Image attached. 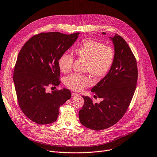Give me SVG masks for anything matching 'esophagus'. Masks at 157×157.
Returning a JSON list of instances; mask_svg holds the SVG:
<instances>
[{
    "instance_id": "obj_1",
    "label": "esophagus",
    "mask_w": 157,
    "mask_h": 157,
    "mask_svg": "<svg viewBox=\"0 0 157 157\" xmlns=\"http://www.w3.org/2000/svg\"><path fill=\"white\" fill-rule=\"evenodd\" d=\"M71 95H72V97H73V98H75V97L79 96V94H78V93H73L72 94H71Z\"/></svg>"
}]
</instances>
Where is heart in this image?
<instances>
[{"instance_id": "1", "label": "heart", "mask_w": 157, "mask_h": 157, "mask_svg": "<svg viewBox=\"0 0 157 157\" xmlns=\"http://www.w3.org/2000/svg\"><path fill=\"white\" fill-rule=\"evenodd\" d=\"M74 53L78 58L86 61L85 70L94 78H99L105 76L111 68L115 51L109 46L92 39H86L74 49ZM73 57L67 54H63L58 59L59 69L63 73H69L73 63ZM65 85L71 90L79 91L84 87L91 84V80L86 76L73 74L66 78Z\"/></svg>"}]
</instances>
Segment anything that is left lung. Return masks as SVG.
I'll list each match as a JSON object with an SVG mask.
<instances>
[{"mask_svg": "<svg viewBox=\"0 0 157 157\" xmlns=\"http://www.w3.org/2000/svg\"><path fill=\"white\" fill-rule=\"evenodd\" d=\"M109 38L114 46L115 58L107 75L91 89L102 101L93 103L88 96H82L84 104L79 111L81 123L93 130L116 124L126 113L136 87L137 64L131 49L118 34Z\"/></svg>", "mask_w": 157, "mask_h": 157, "instance_id": "left-lung-1", "label": "left lung"}]
</instances>
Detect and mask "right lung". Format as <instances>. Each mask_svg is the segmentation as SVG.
<instances>
[{
  "label": "right lung",
  "mask_w": 157,
  "mask_h": 157,
  "mask_svg": "<svg viewBox=\"0 0 157 157\" xmlns=\"http://www.w3.org/2000/svg\"><path fill=\"white\" fill-rule=\"evenodd\" d=\"M79 34L40 33L27 40L21 49L13 79L19 106L33 122L54 123L59 114V107L71 98L67 89L48 93L46 88L51 84H59L58 59L73 45Z\"/></svg>",
  "instance_id": "obj_1"
}]
</instances>
